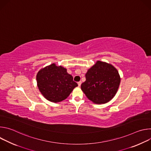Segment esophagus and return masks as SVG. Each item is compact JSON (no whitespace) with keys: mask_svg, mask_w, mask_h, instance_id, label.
<instances>
[{"mask_svg":"<svg viewBox=\"0 0 151 151\" xmlns=\"http://www.w3.org/2000/svg\"><path fill=\"white\" fill-rule=\"evenodd\" d=\"M81 83H82V82H81V81H79V82H78V86H79V87H80L81 85Z\"/></svg>","mask_w":151,"mask_h":151,"instance_id":"esophagus-1","label":"esophagus"}]
</instances>
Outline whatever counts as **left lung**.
<instances>
[{
  "label": "left lung",
  "mask_w": 151,
  "mask_h": 151,
  "mask_svg": "<svg viewBox=\"0 0 151 151\" xmlns=\"http://www.w3.org/2000/svg\"><path fill=\"white\" fill-rule=\"evenodd\" d=\"M86 81L81 84V90L87 98L96 104H104L116 94L121 78L112 64L97 61L85 74Z\"/></svg>",
  "instance_id": "8db88e82"
}]
</instances>
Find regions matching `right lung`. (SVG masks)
<instances>
[{
  "instance_id": "add662e5",
  "label": "right lung",
  "mask_w": 151,
  "mask_h": 151,
  "mask_svg": "<svg viewBox=\"0 0 151 151\" xmlns=\"http://www.w3.org/2000/svg\"><path fill=\"white\" fill-rule=\"evenodd\" d=\"M36 80L41 94L54 103L65 100L78 86L66 69L54 63L40 69L37 73Z\"/></svg>"
}]
</instances>
